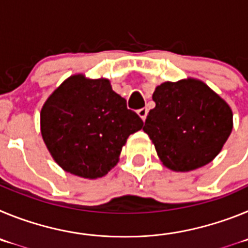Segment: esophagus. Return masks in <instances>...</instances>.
<instances>
[{"label":"esophagus","instance_id":"obj_1","mask_svg":"<svg viewBox=\"0 0 248 248\" xmlns=\"http://www.w3.org/2000/svg\"><path fill=\"white\" fill-rule=\"evenodd\" d=\"M148 111L149 110L146 108H141V109H139V110H138V115H139V117L141 118L143 120H145L146 115H148Z\"/></svg>","mask_w":248,"mask_h":248}]
</instances>
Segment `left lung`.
Returning <instances> with one entry per match:
<instances>
[{
	"label": "left lung",
	"mask_w": 248,
	"mask_h": 248,
	"mask_svg": "<svg viewBox=\"0 0 248 248\" xmlns=\"http://www.w3.org/2000/svg\"><path fill=\"white\" fill-rule=\"evenodd\" d=\"M153 100L143 130L166 168L191 171L217 156L233 126L226 100L195 78L161 83Z\"/></svg>",
	"instance_id": "1"
}]
</instances>
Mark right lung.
<instances>
[{
	"label": "right lung",
	"instance_id": "1",
	"mask_svg": "<svg viewBox=\"0 0 248 248\" xmlns=\"http://www.w3.org/2000/svg\"><path fill=\"white\" fill-rule=\"evenodd\" d=\"M143 125L108 79L84 74L67 78L41 110V134L49 154L64 171L84 179L108 174L129 135Z\"/></svg>",
	"mask_w": 248,
	"mask_h": 248
}]
</instances>
